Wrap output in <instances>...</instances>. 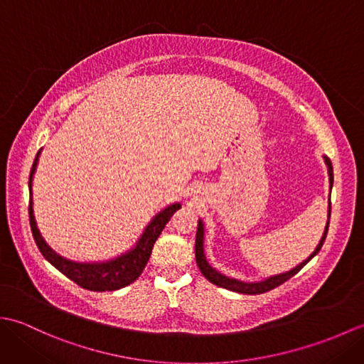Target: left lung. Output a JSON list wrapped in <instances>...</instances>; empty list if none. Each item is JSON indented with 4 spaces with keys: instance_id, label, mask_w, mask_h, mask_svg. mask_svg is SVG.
I'll use <instances>...</instances> for the list:
<instances>
[{
    "instance_id": "8db88e82",
    "label": "left lung",
    "mask_w": 364,
    "mask_h": 364,
    "mask_svg": "<svg viewBox=\"0 0 364 364\" xmlns=\"http://www.w3.org/2000/svg\"><path fill=\"white\" fill-rule=\"evenodd\" d=\"M323 162H326L327 166V172H328V183H330V192L331 188H333V167H331V161L327 156H322ZM330 213H331V203H330V198H328V213H327V223H326V228H323V233L319 244L316 245L314 252L308 257L306 259H304L297 264L296 267H292L288 272H283V274H277V275H270L264 280L261 282H242V280H237V278H231L223 275L222 272H219L218 269L213 267L210 264V261L206 258V253H205V223L202 219H198V227H197V236H196V259H197V266L200 269V272L205 275L206 280H210L211 283L220 286V288H225L230 289L233 292H239V294H262V292H267L270 289L277 288V286H280L282 283L288 282L291 277L296 275L299 270L304 267L305 264H308L316 255L319 253L321 247L323 245V241H326V236H327V231H328V223H330Z\"/></svg>"
}]
</instances>
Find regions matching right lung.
Segmentation results:
<instances>
[{
  "label": "right lung",
  "mask_w": 364,
  "mask_h": 364,
  "mask_svg": "<svg viewBox=\"0 0 364 364\" xmlns=\"http://www.w3.org/2000/svg\"><path fill=\"white\" fill-rule=\"evenodd\" d=\"M42 149L38 150L37 156L34 159L33 168H31L29 175V222L31 230L36 239V244L38 250L42 252L45 259L56 267L59 272H63L67 278H70L72 282L80 284L81 288L89 291H115L125 286L131 284L134 280H137L139 275L144 272L146 262L150 259V255L153 250V245L159 237L161 231L164 230L166 223L172 218L173 213L181 208L180 203H172L166 206L164 210H161L158 214H154V218L146 223L142 235L137 237L136 244L123 252L117 257L106 261H92V262H80L73 259H67L63 255L54 252L48 242L45 241L41 230L37 227V220L34 215V202H33V180L34 173L38 164V156H41Z\"/></svg>",
  "instance_id": "obj_1"
}]
</instances>
